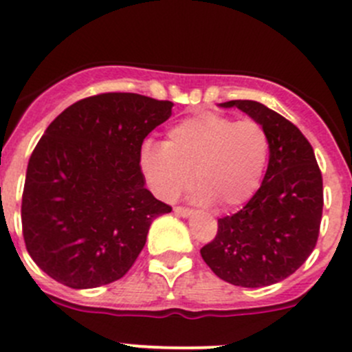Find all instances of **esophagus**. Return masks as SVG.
Listing matches in <instances>:
<instances>
[{"label": "esophagus", "instance_id": "1", "mask_svg": "<svg viewBox=\"0 0 352 352\" xmlns=\"http://www.w3.org/2000/svg\"><path fill=\"white\" fill-rule=\"evenodd\" d=\"M173 211H175V214L184 216V218L190 216V212H192L189 208H184V206H177V208H173Z\"/></svg>", "mask_w": 352, "mask_h": 352}]
</instances>
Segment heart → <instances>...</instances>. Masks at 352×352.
I'll return each mask as SVG.
<instances>
[{
  "label": "heart",
  "instance_id": "1",
  "mask_svg": "<svg viewBox=\"0 0 352 352\" xmlns=\"http://www.w3.org/2000/svg\"><path fill=\"white\" fill-rule=\"evenodd\" d=\"M269 158V138L257 120L216 112L186 117L166 131L163 144L146 143L141 166L151 189L173 201L194 180L201 201L223 209L245 204L261 186Z\"/></svg>",
  "mask_w": 352,
  "mask_h": 352
}]
</instances>
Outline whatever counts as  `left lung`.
<instances>
[{"label":"left lung","mask_w":352,"mask_h":352,"mask_svg":"<svg viewBox=\"0 0 352 352\" xmlns=\"http://www.w3.org/2000/svg\"><path fill=\"white\" fill-rule=\"evenodd\" d=\"M219 105L240 109L264 127L269 165L250 201L218 219V233L201 255L230 285H274L300 269L317 245L324 209L322 172L311 144L281 113L254 100Z\"/></svg>","instance_id":"obj_1"}]
</instances>
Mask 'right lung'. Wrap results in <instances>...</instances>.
<instances>
[{
  "label": "right lung",
  "instance_id": "right-lung-1",
  "mask_svg": "<svg viewBox=\"0 0 352 352\" xmlns=\"http://www.w3.org/2000/svg\"><path fill=\"white\" fill-rule=\"evenodd\" d=\"M173 104L138 94L94 95L59 113L28 160L22 196L27 252L73 289L122 278L156 216L172 211L144 187L141 146Z\"/></svg>",
  "mask_w": 352,
  "mask_h": 352
}]
</instances>
